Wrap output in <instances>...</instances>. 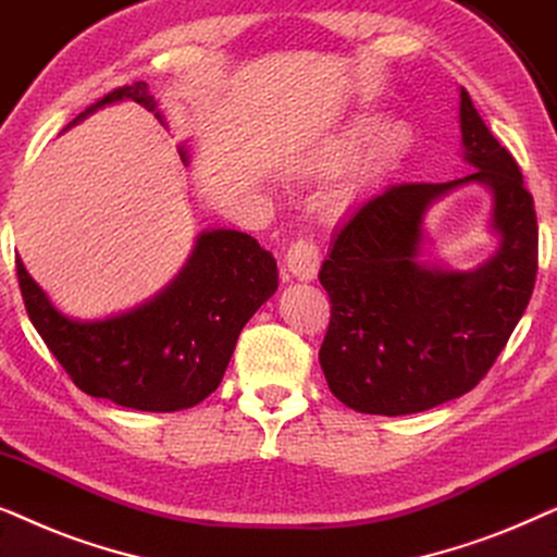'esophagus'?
<instances>
[{
  "mask_svg": "<svg viewBox=\"0 0 557 557\" xmlns=\"http://www.w3.org/2000/svg\"><path fill=\"white\" fill-rule=\"evenodd\" d=\"M286 269L292 276L299 281H311L317 278L319 263H322V256H319V248L314 240L309 238H296L292 246L286 248Z\"/></svg>",
  "mask_w": 557,
  "mask_h": 557,
  "instance_id": "esophagus-1",
  "label": "esophagus"
}]
</instances>
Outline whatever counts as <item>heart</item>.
<instances>
[{
  "instance_id": "b5f03b06",
  "label": "heart",
  "mask_w": 557,
  "mask_h": 557,
  "mask_svg": "<svg viewBox=\"0 0 557 557\" xmlns=\"http://www.w3.org/2000/svg\"><path fill=\"white\" fill-rule=\"evenodd\" d=\"M370 128H372V119L370 116H360L357 121H352V124H349L345 132H342L337 139H334L330 151H326V154L319 159V164L339 162L342 157H347L349 151L355 149V144H360L364 136H368ZM406 139H408V134H406V128H403L400 124L387 126L385 132L377 136L375 147H372V151H370V164H368L370 170H375V166H380L383 162H387V159H391V157L398 154V151L406 147Z\"/></svg>"
}]
</instances>
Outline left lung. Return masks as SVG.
<instances>
[{
	"label": "left lung",
	"mask_w": 557,
	"mask_h": 557,
	"mask_svg": "<svg viewBox=\"0 0 557 557\" xmlns=\"http://www.w3.org/2000/svg\"><path fill=\"white\" fill-rule=\"evenodd\" d=\"M459 119L463 159L476 170L383 187L345 218L319 271L332 304L319 362L334 398L360 413H421L469 393L535 288L537 218L520 166L463 88ZM471 181L491 187L500 250L474 272L423 264L424 210Z\"/></svg>",
	"instance_id": "1"
}]
</instances>
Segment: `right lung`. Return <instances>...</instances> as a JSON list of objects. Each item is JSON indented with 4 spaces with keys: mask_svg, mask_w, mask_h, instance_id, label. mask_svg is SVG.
Masks as SVG:
<instances>
[{
    "mask_svg": "<svg viewBox=\"0 0 557 557\" xmlns=\"http://www.w3.org/2000/svg\"><path fill=\"white\" fill-rule=\"evenodd\" d=\"M116 101H134L162 121L147 83L106 94L78 113L71 128ZM182 162L187 151L180 149ZM20 292L29 322L83 393L116 406L172 413L218 391L238 334L278 288L276 258L238 231H208L180 276L126 314L75 322L60 314L17 256Z\"/></svg>",
    "mask_w": 557,
    "mask_h": 557,
    "instance_id": "1",
    "label": "right lung"
}]
</instances>
